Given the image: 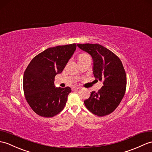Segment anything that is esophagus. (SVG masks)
I'll list each match as a JSON object with an SVG mask.
<instances>
[{
  "instance_id": "34e87169",
  "label": "esophagus",
  "mask_w": 152,
  "mask_h": 152,
  "mask_svg": "<svg viewBox=\"0 0 152 152\" xmlns=\"http://www.w3.org/2000/svg\"><path fill=\"white\" fill-rule=\"evenodd\" d=\"M79 89H80V87H73L72 88V91H76V90Z\"/></svg>"
}]
</instances>
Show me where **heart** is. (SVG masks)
Here are the masks:
<instances>
[{"label":"heart","mask_w":152,"mask_h":152,"mask_svg":"<svg viewBox=\"0 0 152 152\" xmlns=\"http://www.w3.org/2000/svg\"><path fill=\"white\" fill-rule=\"evenodd\" d=\"M78 60L79 61H86V60H91L90 56L87 54H80L78 56Z\"/></svg>","instance_id":"1"}]
</instances>
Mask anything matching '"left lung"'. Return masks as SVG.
Instances as JSON below:
<instances>
[{"mask_svg": "<svg viewBox=\"0 0 152 152\" xmlns=\"http://www.w3.org/2000/svg\"><path fill=\"white\" fill-rule=\"evenodd\" d=\"M77 45L92 57L93 75L104 85L98 93H91L90 97L84 101L85 105L97 116L110 114L121 103L126 91V75L122 61L102 45L89 43Z\"/></svg>", "mask_w": 152, "mask_h": 152, "instance_id": "left-lung-1", "label": "left lung"}]
</instances>
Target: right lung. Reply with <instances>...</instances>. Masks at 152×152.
<instances>
[{
    "label": "right lung",
    "instance_id": "right-lung-1",
    "mask_svg": "<svg viewBox=\"0 0 152 152\" xmlns=\"http://www.w3.org/2000/svg\"><path fill=\"white\" fill-rule=\"evenodd\" d=\"M76 49L75 43L48 48L34 57L24 71L23 89L26 100L39 116L52 117L66 105L71 89L56 87L54 77L62 72Z\"/></svg>",
    "mask_w": 152,
    "mask_h": 152
}]
</instances>
